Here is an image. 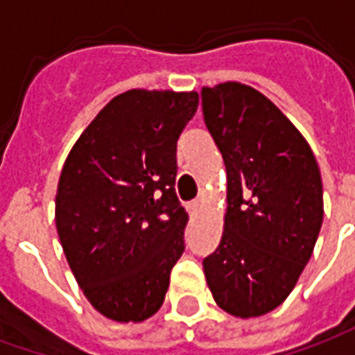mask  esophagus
<instances>
[{
	"mask_svg": "<svg viewBox=\"0 0 355 355\" xmlns=\"http://www.w3.org/2000/svg\"><path fill=\"white\" fill-rule=\"evenodd\" d=\"M200 207H201V203L198 200H193V201H190V203H188V211H190V215H192V216L198 215Z\"/></svg>",
	"mask_w": 355,
	"mask_h": 355,
	"instance_id": "1",
	"label": "esophagus"
}]
</instances>
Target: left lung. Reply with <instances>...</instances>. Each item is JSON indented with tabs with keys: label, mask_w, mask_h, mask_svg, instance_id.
Returning a JSON list of instances; mask_svg holds the SVG:
<instances>
[{
	"label": "left lung",
	"mask_w": 355,
	"mask_h": 355,
	"mask_svg": "<svg viewBox=\"0 0 355 355\" xmlns=\"http://www.w3.org/2000/svg\"><path fill=\"white\" fill-rule=\"evenodd\" d=\"M201 108L228 177L223 239L203 272L223 310L264 315L312 257L323 223L320 167L297 127L253 87H203Z\"/></svg>",
	"instance_id": "8db88e82"
}]
</instances>
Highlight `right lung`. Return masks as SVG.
Segmentation results:
<instances>
[{
    "instance_id": "right-lung-1",
    "label": "right lung",
    "mask_w": 355,
    "mask_h": 355,
    "mask_svg": "<svg viewBox=\"0 0 355 355\" xmlns=\"http://www.w3.org/2000/svg\"><path fill=\"white\" fill-rule=\"evenodd\" d=\"M198 104V93L117 94L66 157L55 200L58 238L87 300L110 320L154 315L184 253L177 140Z\"/></svg>"
}]
</instances>
